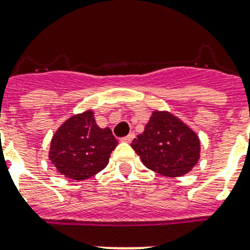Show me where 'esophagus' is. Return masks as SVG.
<instances>
[{
	"label": "esophagus",
	"instance_id": "34e87169",
	"mask_svg": "<svg viewBox=\"0 0 250 250\" xmlns=\"http://www.w3.org/2000/svg\"><path fill=\"white\" fill-rule=\"evenodd\" d=\"M134 137H135V134L130 133L129 135H126V137L121 138V140H123V142H125V143H130V142L134 139Z\"/></svg>",
	"mask_w": 250,
	"mask_h": 250
}]
</instances>
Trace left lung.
Listing matches in <instances>:
<instances>
[{
	"label": "left lung",
	"instance_id": "1",
	"mask_svg": "<svg viewBox=\"0 0 250 250\" xmlns=\"http://www.w3.org/2000/svg\"><path fill=\"white\" fill-rule=\"evenodd\" d=\"M144 166L168 177L188 174L201 156L197 134L172 113L153 111L149 121L131 143Z\"/></svg>",
	"mask_w": 250,
	"mask_h": 250
}]
</instances>
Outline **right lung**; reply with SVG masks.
<instances>
[{
    "label": "right lung",
    "instance_id": "1",
    "mask_svg": "<svg viewBox=\"0 0 250 250\" xmlns=\"http://www.w3.org/2000/svg\"><path fill=\"white\" fill-rule=\"evenodd\" d=\"M117 143L110 127L101 129L89 110L74 115L59 127L51 142L49 160L60 175L85 180L107 166Z\"/></svg>",
    "mask_w": 250,
    "mask_h": 250
}]
</instances>
